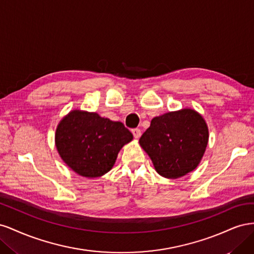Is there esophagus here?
<instances>
[{"instance_id": "esophagus-1", "label": "esophagus", "mask_w": 254, "mask_h": 254, "mask_svg": "<svg viewBox=\"0 0 254 254\" xmlns=\"http://www.w3.org/2000/svg\"><path fill=\"white\" fill-rule=\"evenodd\" d=\"M132 134L134 136V139H139V137L141 136V130L139 128L132 129Z\"/></svg>"}]
</instances>
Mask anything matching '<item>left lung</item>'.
<instances>
[{
  "label": "left lung",
  "instance_id": "8db88e82",
  "mask_svg": "<svg viewBox=\"0 0 254 254\" xmlns=\"http://www.w3.org/2000/svg\"><path fill=\"white\" fill-rule=\"evenodd\" d=\"M209 142V128L202 115L184 108L151 120L140 137L156 172L167 179H178L195 171Z\"/></svg>",
  "mask_w": 254,
  "mask_h": 254
}]
</instances>
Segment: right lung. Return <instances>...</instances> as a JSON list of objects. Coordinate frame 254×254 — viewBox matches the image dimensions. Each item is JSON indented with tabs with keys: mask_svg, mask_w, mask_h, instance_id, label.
I'll return each instance as SVG.
<instances>
[{
	"mask_svg": "<svg viewBox=\"0 0 254 254\" xmlns=\"http://www.w3.org/2000/svg\"><path fill=\"white\" fill-rule=\"evenodd\" d=\"M132 139V133L123 123L78 109L64 115L55 132L60 158L73 172L86 178L108 173L123 146Z\"/></svg>",
	"mask_w": 254,
	"mask_h": 254,
	"instance_id": "1",
	"label": "right lung"
}]
</instances>
